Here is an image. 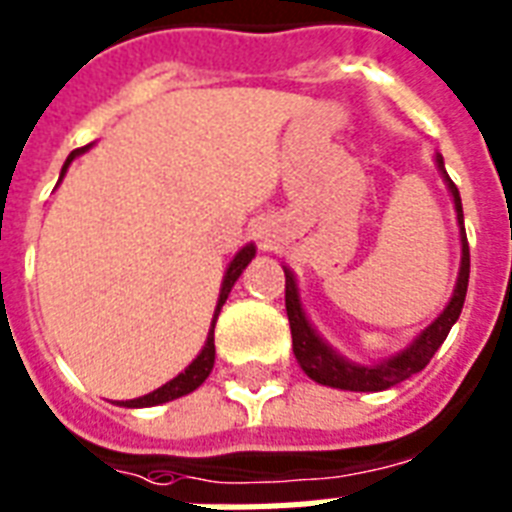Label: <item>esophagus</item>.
<instances>
[{
    "instance_id": "1",
    "label": "esophagus",
    "mask_w": 512,
    "mask_h": 512,
    "mask_svg": "<svg viewBox=\"0 0 512 512\" xmlns=\"http://www.w3.org/2000/svg\"><path fill=\"white\" fill-rule=\"evenodd\" d=\"M260 239H263V236H260Z\"/></svg>"
}]
</instances>
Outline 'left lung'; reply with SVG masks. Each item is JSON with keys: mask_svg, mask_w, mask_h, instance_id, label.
I'll return each mask as SVG.
<instances>
[{"mask_svg": "<svg viewBox=\"0 0 512 512\" xmlns=\"http://www.w3.org/2000/svg\"><path fill=\"white\" fill-rule=\"evenodd\" d=\"M436 167L444 177L446 188L452 193L454 212H457V225H460V244H462V257H460V273H457V284L449 297V303L436 319L430 321L428 327L422 329L420 335L414 337L406 348H401L393 356L382 358L377 364H356L342 353H337L324 337L316 332L311 319L305 316L303 300H300V289H297L295 271L284 265V276H287V316H289V329H292V350L300 369H303L311 380L327 388H340V390H361V393H377V390H388L398 382L409 380L412 374L422 372L430 364V358L441 348V342L446 340L449 329L454 327V321L460 319L462 303L468 295V279H470V249H468V236H465V217H462V201L457 185L452 183V177L446 175L444 156L436 154Z\"/></svg>", "mask_w": 512, "mask_h": 512, "instance_id": "8db88e82", "label": "left lung"}]
</instances>
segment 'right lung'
Masks as SVG:
<instances>
[{
	"label": "right lung",
	"mask_w": 512,
	"mask_h": 512,
	"mask_svg": "<svg viewBox=\"0 0 512 512\" xmlns=\"http://www.w3.org/2000/svg\"><path fill=\"white\" fill-rule=\"evenodd\" d=\"M84 151H90V146L76 148V151H71V154H68L66 164H63V170H60V180H63V175H66L68 164L74 162L76 156H82ZM255 252H257L255 244H244V247H241L239 252L233 255V260L228 263V268H225L223 287H220V297H217V305H215V316H212V327H209L207 342H204V348H201L199 356L193 358L191 364L185 366L183 372L177 374V377H172L170 382H164L162 388H156L154 393H148V396L132 398V401H122L124 406H130V409H143V406L167 404V401H175V398H180V396H188V393H193V390L199 388L201 382L207 380L209 372H212V366H215V321H217V316H220V308H223L225 300H228V295H231L233 284H236V279L241 276V271H244V268L252 263Z\"/></svg>",
	"instance_id": "right-lung-1"
}]
</instances>
